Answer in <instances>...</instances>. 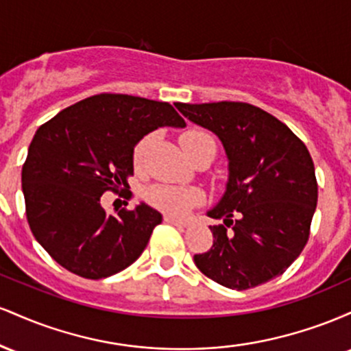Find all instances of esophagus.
Instances as JSON below:
<instances>
[{
  "label": "esophagus",
  "mask_w": 351,
  "mask_h": 351,
  "mask_svg": "<svg viewBox=\"0 0 351 351\" xmlns=\"http://www.w3.org/2000/svg\"><path fill=\"white\" fill-rule=\"evenodd\" d=\"M165 219V223H168V224H175V226H188V221H184V219H176V217H173V216H165L163 217Z\"/></svg>",
  "instance_id": "esophagus-1"
}]
</instances>
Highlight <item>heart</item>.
I'll use <instances>...</instances> for the list:
<instances>
[{
  "mask_svg": "<svg viewBox=\"0 0 351 351\" xmlns=\"http://www.w3.org/2000/svg\"><path fill=\"white\" fill-rule=\"evenodd\" d=\"M211 140V136L204 134V132L198 130H189L186 134L180 136V143L183 147V150L189 155L195 150L198 145L203 142ZM153 143V136L147 135L136 143L134 150V162L135 167H143L145 160H147L148 152ZM147 199L150 201L155 208L162 209V211L168 213L173 216H184L193 206L201 203L203 196L198 189L195 188H181V186H173V184H158V186H153L147 191Z\"/></svg>",
  "mask_w": 351,
  "mask_h": 351,
  "instance_id": "heart-1",
  "label": "heart"
}]
</instances>
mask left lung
Masks as SVG:
<instances>
[{
	"label": "left lung",
	"mask_w": 351,
	"mask_h": 351,
	"mask_svg": "<svg viewBox=\"0 0 351 351\" xmlns=\"http://www.w3.org/2000/svg\"><path fill=\"white\" fill-rule=\"evenodd\" d=\"M193 123L208 128L228 156L223 198L208 216L211 249L195 254L204 276L236 291L285 272L307 244L317 208L315 167L304 142L263 108L245 102L176 104Z\"/></svg>",
	"instance_id": "obj_1"
}]
</instances>
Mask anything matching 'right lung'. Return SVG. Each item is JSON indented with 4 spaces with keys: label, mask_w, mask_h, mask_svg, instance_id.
Returning <instances> with one entry per match:
<instances>
[{
    "label": "right lung",
    "mask_w": 351,
    "mask_h": 351,
    "mask_svg": "<svg viewBox=\"0 0 351 351\" xmlns=\"http://www.w3.org/2000/svg\"><path fill=\"white\" fill-rule=\"evenodd\" d=\"M158 127L186 123L168 102L99 94L38 128L21 173L26 217L36 241L64 269L104 279L147 247L162 215L145 203L107 215L100 196L130 188L135 145Z\"/></svg>",
    "instance_id": "right-lung-1"
}]
</instances>
